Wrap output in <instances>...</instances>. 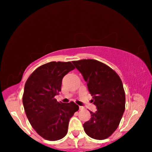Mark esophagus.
I'll use <instances>...</instances> for the list:
<instances>
[{
	"mask_svg": "<svg viewBox=\"0 0 152 152\" xmlns=\"http://www.w3.org/2000/svg\"><path fill=\"white\" fill-rule=\"evenodd\" d=\"M83 109H84V108L83 106H79V110H83Z\"/></svg>",
	"mask_w": 152,
	"mask_h": 152,
	"instance_id": "obj_1",
	"label": "esophagus"
}]
</instances>
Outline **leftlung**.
I'll list each match as a JSON object with an SVG mask.
<instances>
[{"label":"left lung","mask_w":152,"mask_h":152,"mask_svg":"<svg viewBox=\"0 0 152 152\" xmlns=\"http://www.w3.org/2000/svg\"><path fill=\"white\" fill-rule=\"evenodd\" d=\"M87 82L92 102L97 110L90 111L91 119L83 124L92 138L104 140L117 129L125 110V92L122 80L110 66L98 60L73 61Z\"/></svg>","instance_id":"1"}]
</instances>
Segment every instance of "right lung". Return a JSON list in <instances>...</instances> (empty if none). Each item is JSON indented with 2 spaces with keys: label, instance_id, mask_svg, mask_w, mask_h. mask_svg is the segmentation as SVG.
Masks as SVG:
<instances>
[{
  "label": "right lung",
  "instance_id": "1",
  "mask_svg": "<svg viewBox=\"0 0 152 152\" xmlns=\"http://www.w3.org/2000/svg\"><path fill=\"white\" fill-rule=\"evenodd\" d=\"M75 67L71 62H50L36 69L26 80L23 104L29 122L38 134L50 141L67 133L69 122L79 107L74 102H58L62 78Z\"/></svg>",
  "mask_w": 152,
  "mask_h": 152
}]
</instances>
